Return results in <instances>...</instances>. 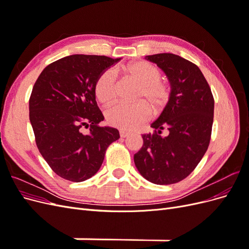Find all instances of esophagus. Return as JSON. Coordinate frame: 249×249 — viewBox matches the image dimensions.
Segmentation results:
<instances>
[{"label":"esophagus","mask_w":249,"mask_h":249,"mask_svg":"<svg viewBox=\"0 0 249 249\" xmlns=\"http://www.w3.org/2000/svg\"><path fill=\"white\" fill-rule=\"evenodd\" d=\"M119 135H120V137H122V138H125V137L129 136L130 132L124 131V130H120V131H119Z\"/></svg>","instance_id":"obj_1"}]
</instances>
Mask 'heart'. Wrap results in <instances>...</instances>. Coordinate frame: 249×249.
<instances>
[{
    "instance_id": "b5f03b06",
    "label": "heart",
    "mask_w": 249,
    "mask_h": 249,
    "mask_svg": "<svg viewBox=\"0 0 249 249\" xmlns=\"http://www.w3.org/2000/svg\"><path fill=\"white\" fill-rule=\"evenodd\" d=\"M125 76L139 84L134 104H118L106 112L109 124L122 130H133L145 123L150 116L161 113L170 102L171 87L163 80L161 70L156 64L137 60L124 65ZM96 100L104 106L114 103L117 97L116 74L111 69L104 71L94 86ZM152 110H150V109Z\"/></svg>"
}]
</instances>
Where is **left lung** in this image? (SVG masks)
<instances>
[{
    "label": "left lung",
    "instance_id": "1",
    "mask_svg": "<svg viewBox=\"0 0 249 249\" xmlns=\"http://www.w3.org/2000/svg\"><path fill=\"white\" fill-rule=\"evenodd\" d=\"M166 74L171 99L143 134V145L134 155L140 175L157 185L186 178L197 166L210 144L214 97L197 65L170 53L146 56Z\"/></svg>",
    "mask_w": 249,
    "mask_h": 249
}]
</instances>
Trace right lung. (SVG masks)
Instances as JSON below:
<instances>
[{
	"label": "right lung",
	"mask_w": 249,
	"mask_h": 249,
	"mask_svg": "<svg viewBox=\"0 0 249 249\" xmlns=\"http://www.w3.org/2000/svg\"><path fill=\"white\" fill-rule=\"evenodd\" d=\"M96 55H71L49 64L39 74L29 100V116L36 145L57 176L83 182L99 171L105 154L119 132L101 126L95 101L100 74L118 62ZM88 127L89 133H82Z\"/></svg>",
	"instance_id": "add662e5"
}]
</instances>
